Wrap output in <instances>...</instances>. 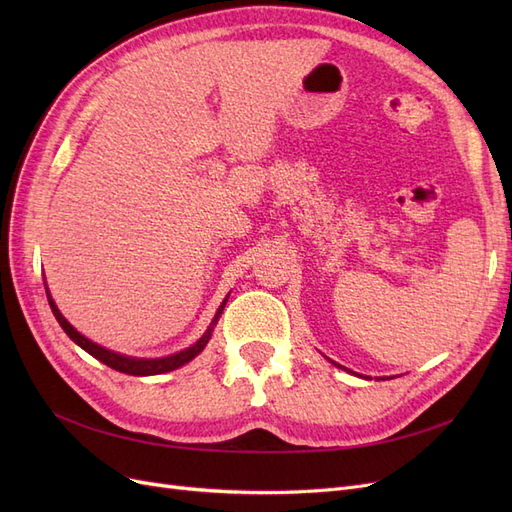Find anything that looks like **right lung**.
<instances>
[{
    "mask_svg": "<svg viewBox=\"0 0 512 512\" xmlns=\"http://www.w3.org/2000/svg\"><path fill=\"white\" fill-rule=\"evenodd\" d=\"M46 299H49V305H51V309H53V314H55L57 322L61 324V329H64V331L68 333V337L72 339L74 344H79L85 352H89L91 356H94V359L102 361L104 365H108L111 369L121 371V374H128V376H156V374H166V371H173V369H177V367H181V365H185V363H190V361L194 359V356H198L200 352H203V348L207 346V342L211 339L213 324L218 322L220 314L224 312V305H226V301L220 305L218 314H215V318H213V322H211V327L207 329V333H205L203 337L198 339V342H196L194 346L185 348V350H181V352H177V354L164 356V359H132V356H123V354L106 350V348H102V346H98V344H94V342H89L87 337H83L79 331H76V329L72 327V324H70L64 316H61V312L57 309V305H55V301L51 299L49 292H46Z\"/></svg>",
    "mask_w": 512,
    "mask_h": 512,
    "instance_id": "obj_1",
    "label": "right lung"
}]
</instances>
